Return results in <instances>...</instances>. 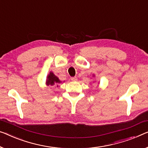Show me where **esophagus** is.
Wrapping results in <instances>:
<instances>
[{
    "label": "esophagus",
    "instance_id": "obj_1",
    "mask_svg": "<svg viewBox=\"0 0 148 148\" xmlns=\"http://www.w3.org/2000/svg\"><path fill=\"white\" fill-rule=\"evenodd\" d=\"M71 80L73 82H76L78 80V78H77L76 77H72V78H71Z\"/></svg>",
    "mask_w": 148,
    "mask_h": 148
}]
</instances>
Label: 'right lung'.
<instances>
[{
  "mask_svg": "<svg viewBox=\"0 0 148 148\" xmlns=\"http://www.w3.org/2000/svg\"><path fill=\"white\" fill-rule=\"evenodd\" d=\"M61 81L59 80V78L56 76H55L54 74L52 72H50V74L48 75L47 79H46V85L47 86H53L55 84H58L60 83ZM57 87H58V85H57Z\"/></svg>",
  "mask_w": 148,
  "mask_h": 148,
  "instance_id": "add662e5",
  "label": "right lung"
}]
</instances>
